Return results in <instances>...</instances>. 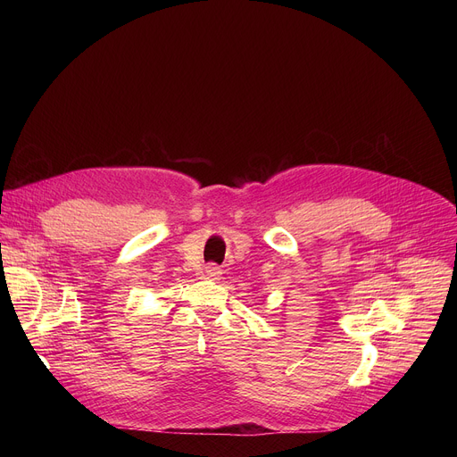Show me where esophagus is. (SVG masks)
I'll return each mask as SVG.
<instances>
[{"label":"esophagus","mask_w":457,"mask_h":457,"mask_svg":"<svg viewBox=\"0 0 457 457\" xmlns=\"http://www.w3.org/2000/svg\"><path fill=\"white\" fill-rule=\"evenodd\" d=\"M206 275H208V277H219V275H220V270H219L215 264H210V266L206 268Z\"/></svg>","instance_id":"34e87169"}]
</instances>
